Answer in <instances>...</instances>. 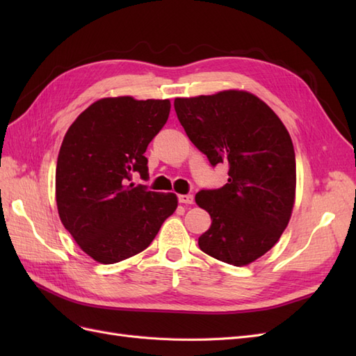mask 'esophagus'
Segmentation results:
<instances>
[{"label":"esophagus","instance_id":"34e87169","mask_svg":"<svg viewBox=\"0 0 356 356\" xmlns=\"http://www.w3.org/2000/svg\"><path fill=\"white\" fill-rule=\"evenodd\" d=\"M178 200L182 204H191L193 202H195V197H193V195H179Z\"/></svg>","mask_w":356,"mask_h":356}]
</instances>
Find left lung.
<instances>
[{
    "mask_svg": "<svg viewBox=\"0 0 356 356\" xmlns=\"http://www.w3.org/2000/svg\"><path fill=\"white\" fill-rule=\"evenodd\" d=\"M178 120L211 165H229L227 184L202 190L196 203L211 215L200 250L220 261L248 266L270 251L296 202V154L276 113L238 89L175 98Z\"/></svg>",
    "mask_w": 356,
    "mask_h": 356,
    "instance_id": "8db88e82",
    "label": "left lung"
}]
</instances>
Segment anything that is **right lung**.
Listing matches in <instances>:
<instances>
[{"label":"right lung","instance_id":"right-lung-1","mask_svg":"<svg viewBox=\"0 0 356 356\" xmlns=\"http://www.w3.org/2000/svg\"><path fill=\"white\" fill-rule=\"evenodd\" d=\"M169 99L102 98L70 126L56 165V207L70 234L89 257L114 264L143 252L175 212V193L131 182L147 177L148 144L168 122Z\"/></svg>","mask_w":356,"mask_h":356}]
</instances>
